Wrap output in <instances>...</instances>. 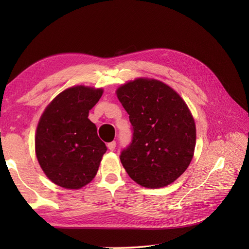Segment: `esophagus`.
<instances>
[{"label": "esophagus", "mask_w": 249, "mask_h": 249, "mask_svg": "<svg viewBox=\"0 0 249 249\" xmlns=\"http://www.w3.org/2000/svg\"><path fill=\"white\" fill-rule=\"evenodd\" d=\"M107 146H108V148H109L110 150H114L115 147H116V142H115V141H112V142L108 143Z\"/></svg>", "instance_id": "34e87169"}]
</instances>
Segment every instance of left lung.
<instances>
[{"label": "left lung", "instance_id": "8db88e82", "mask_svg": "<svg viewBox=\"0 0 249 249\" xmlns=\"http://www.w3.org/2000/svg\"><path fill=\"white\" fill-rule=\"evenodd\" d=\"M129 114L133 137L120 154L127 175L142 187H165L183 175L193 158L196 129L184 100L168 85L136 79L116 90Z\"/></svg>", "mask_w": 249, "mask_h": 249}]
</instances>
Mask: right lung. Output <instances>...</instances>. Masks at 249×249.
Segmentation results:
<instances>
[{"instance_id":"add662e5","label":"right lung","mask_w":249,"mask_h":249,"mask_svg":"<svg viewBox=\"0 0 249 249\" xmlns=\"http://www.w3.org/2000/svg\"><path fill=\"white\" fill-rule=\"evenodd\" d=\"M103 89L74 86L58 94L37 125L35 152L46 176L66 189H80L92 180L106 153L96 126L88 119Z\"/></svg>"}]
</instances>
